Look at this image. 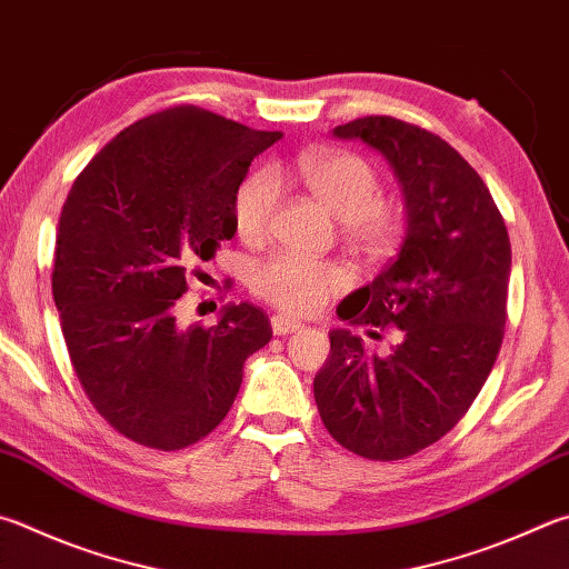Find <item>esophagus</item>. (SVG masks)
Masks as SVG:
<instances>
[{
    "label": "esophagus",
    "mask_w": 569,
    "mask_h": 569,
    "mask_svg": "<svg viewBox=\"0 0 569 569\" xmlns=\"http://www.w3.org/2000/svg\"><path fill=\"white\" fill-rule=\"evenodd\" d=\"M271 328H273L276 336H288V333H296V330H301L303 326H301V320L288 318V316H283V313H276V316L271 318Z\"/></svg>",
    "instance_id": "34e87169"
}]
</instances>
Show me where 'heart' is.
<instances>
[{"label": "heart", "mask_w": 569, "mask_h": 569, "mask_svg": "<svg viewBox=\"0 0 569 569\" xmlns=\"http://www.w3.org/2000/svg\"><path fill=\"white\" fill-rule=\"evenodd\" d=\"M293 173L313 199L336 216L340 239L350 251L376 258L396 243L400 213L380 196L383 183L373 163L353 151L320 149L301 153ZM278 201L281 181L271 169H258L243 179L233 199V223L243 241L261 243L266 239ZM346 286L348 276L338 263L293 253L266 258L251 273V291L288 313H313Z\"/></svg>", "instance_id": "1"}]
</instances>
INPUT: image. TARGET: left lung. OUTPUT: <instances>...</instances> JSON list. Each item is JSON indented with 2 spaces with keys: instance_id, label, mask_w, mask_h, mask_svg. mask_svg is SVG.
Returning <instances> with one entry per match:
<instances>
[{
  "instance_id": "8db88e82",
  "label": "left lung",
  "mask_w": 569,
  "mask_h": 569,
  "mask_svg": "<svg viewBox=\"0 0 569 569\" xmlns=\"http://www.w3.org/2000/svg\"><path fill=\"white\" fill-rule=\"evenodd\" d=\"M390 161L406 193L408 233L373 283L338 306L350 326L398 328L390 356L368 353L350 330H330L313 380L326 430L368 460H402L438 442L478 398L508 318L510 236L468 161L416 123L363 117L333 129Z\"/></svg>"
}]
</instances>
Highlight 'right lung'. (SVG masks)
I'll return each mask as SVG.
<instances>
[{"instance_id":"right-lung-1","label":"right lung","mask_w":569,"mask_h":569,"mask_svg":"<svg viewBox=\"0 0 569 569\" xmlns=\"http://www.w3.org/2000/svg\"><path fill=\"white\" fill-rule=\"evenodd\" d=\"M278 139L201 107L163 109L111 139L61 206L51 293L71 366L99 416L143 448L209 436L273 336L253 303L189 328L173 306L196 263L233 239L236 191Z\"/></svg>"}]
</instances>
